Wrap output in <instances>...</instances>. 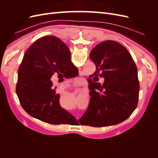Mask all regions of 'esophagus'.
<instances>
[{
	"mask_svg": "<svg viewBox=\"0 0 158 158\" xmlns=\"http://www.w3.org/2000/svg\"><path fill=\"white\" fill-rule=\"evenodd\" d=\"M80 93H82V94H85V92L84 89H80Z\"/></svg>",
	"mask_w": 158,
	"mask_h": 158,
	"instance_id": "34e87169",
	"label": "esophagus"
}]
</instances>
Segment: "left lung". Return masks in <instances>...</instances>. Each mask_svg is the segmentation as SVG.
Listing matches in <instances>:
<instances>
[{
    "mask_svg": "<svg viewBox=\"0 0 158 158\" xmlns=\"http://www.w3.org/2000/svg\"><path fill=\"white\" fill-rule=\"evenodd\" d=\"M96 66L90 76L91 96L86 111L78 121L82 125L103 127L125 121L137 107L139 96L138 70L130 52L114 41H105L90 52ZM99 77L104 79L101 85Z\"/></svg>",
    "mask_w": 158,
    "mask_h": 158,
    "instance_id": "obj_1",
    "label": "left lung"
}]
</instances>
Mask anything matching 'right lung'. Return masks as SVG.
<instances>
[{
    "label": "right lung",
    "instance_id": "1",
    "mask_svg": "<svg viewBox=\"0 0 158 158\" xmlns=\"http://www.w3.org/2000/svg\"><path fill=\"white\" fill-rule=\"evenodd\" d=\"M78 72L60 39L52 35L38 39L27 49L18 69L16 91L22 107L31 117L52 125L76 121L61 107L51 78L56 73L58 77H73Z\"/></svg>",
    "mask_w": 158,
    "mask_h": 158
}]
</instances>
